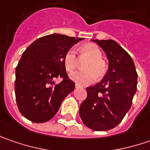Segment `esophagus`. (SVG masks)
<instances>
[{
  "label": "esophagus",
  "mask_w": 150,
  "mask_h": 150,
  "mask_svg": "<svg viewBox=\"0 0 150 150\" xmlns=\"http://www.w3.org/2000/svg\"><path fill=\"white\" fill-rule=\"evenodd\" d=\"M75 88H80V85H78V83H76V84H75Z\"/></svg>",
  "instance_id": "esophagus-1"
}]
</instances>
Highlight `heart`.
Wrapping results in <instances>:
<instances>
[{"instance_id":"b5f03b06","label":"heart","mask_w":150,"mask_h":150,"mask_svg":"<svg viewBox=\"0 0 150 150\" xmlns=\"http://www.w3.org/2000/svg\"><path fill=\"white\" fill-rule=\"evenodd\" d=\"M80 58L88 59L83 65L84 71L76 72L71 75V79L79 85L93 83L97 78H102L107 72L105 62L102 60L100 48L94 44H85L79 48ZM63 64L67 72H72L77 67L78 59L75 50L68 49L63 57Z\"/></svg>"}]
</instances>
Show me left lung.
<instances>
[{"mask_svg": "<svg viewBox=\"0 0 150 150\" xmlns=\"http://www.w3.org/2000/svg\"><path fill=\"white\" fill-rule=\"evenodd\" d=\"M108 59V70L102 81L87 88V98L82 103L79 115L87 127L95 131L115 128L132 105L137 90L134 61L113 40H93Z\"/></svg>", "mask_w": 150, "mask_h": 150, "instance_id": "left-lung-1", "label": "left lung"}]
</instances>
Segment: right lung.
I'll return each mask as SVG.
<instances>
[{
  "label": "right lung",
  "instance_id": "add662e5",
  "mask_svg": "<svg viewBox=\"0 0 150 150\" xmlns=\"http://www.w3.org/2000/svg\"><path fill=\"white\" fill-rule=\"evenodd\" d=\"M83 38L51 34L38 38L22 53L16 67L15 93L20 112L33 123L54 117L75 83L63 64L66 52ZM63 79L55 84V78Z\"/></svg>",
  "mask_w": 150,
  "mask_h": 150
}]
</instances>
